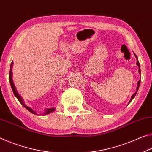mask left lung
<instances>
[{
  "label": "left lung",
  "instance_id": "obj_1",
  "mask_svg": "<svg viewBox=\"0 0 152 152\" xmlns=\"http://www.w3.org/2000/svg\"><path fill=\"white\" fill-rule=\"evenodd\" d=\"M135 57H136V58H137V65L138 66H139V73L141 74V70H140V64H139V61H138V59H137V56H136V54H135ZM139 85H140V80H139L138 82H137V91L135 93V94H133V95L132 96V97H131V100H130V102H131V100H132V99L134 98V97L135 96V95H136V94H137V91H138V89H139Z\"/></svg>",
  "mask_w": 152,
  "mask_h": 152
}]
</instances>
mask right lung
<instances>
[{"label": "right lung", "instance_id": "1", "mask_svg": "<svg viewBox=\"0 0 152 152\" xmlns=\"http://www.w3.org/2000/svg\"><path fill=\"white\" fill-rule=\"evenodd\" d=\"M12 66H13V62H12V63H11V69H10V72H9V80H10V83H11V88H12V89H13V93H14V95L15 96V97H16V98H17V99H18V100L20 102V103H21V104H22V105H23V106L25 107V108H26L27 109V110H29V111L30 112V113H31L32 114H36V112H34L33 110H32L31 108H29V107H28V106H27L26 105V104H24L23 99H22L21 97L19 95L18 92H17V91L15 87V85H14V83H13V80H12V71H11ZM54 110H55V108H48V109H46V111H45V113H44V114H50V113H52V112H53Z\"/></svg>", "mask_w": 152, "mask_h": 152}]
</instances>
